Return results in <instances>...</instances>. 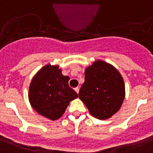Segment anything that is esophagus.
<instances>
[{"mask_svg":"<svg viewBox=\"0 0 153 153\" xmlns=\"http://www.w3.org/2000/svg\"><path fill=\"white\" fill-rule=\"evenodd\" d=\"M79 90H80V88L79 87H76V88H75V91L76 92V93H79Z\"/></svg>","mask_w":153,"mask_h":153,"instance_id":"esophagus-1","label":"esophagus"}]
</instances>
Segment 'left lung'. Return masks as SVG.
I'll use <instances>...</instances> for the list:
<instances>
[{"label":"left lung","mask_w":153,"mask_h":153,"mask_svg":"<svg viewBox=\"0 0 153 153\" xmlns=\"http://www.w3.org/2000/svg\"><path fill=\"white\" fill-rule=\"evenodd\" d=\"M125 96L123 77L114 66L97 59L85 68L79 98L94 117H112L120 110Z\"/></svg>","instance_id":"left-lung-1"}]
</instances>
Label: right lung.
Returning a JSON list of instances; mask_svg holds the SVG:
<instances>
[{"mask_svg":"<svg viewBox=\"0 0 153 153\" xmlns=\"http://www.w3.org/2000/svg\"><path fill=\"white\" fill-rule=\"evenodd\" d=\"M68 81L59 65L48 63L42 67L29 85L28 100L32 108L51 121L61 117L70 102L78 97L69 87Z\"/></svg>","mask_w":153,"mask_h":153,"instance_id":"add662e5","label":"right lung"}]
</instances>
